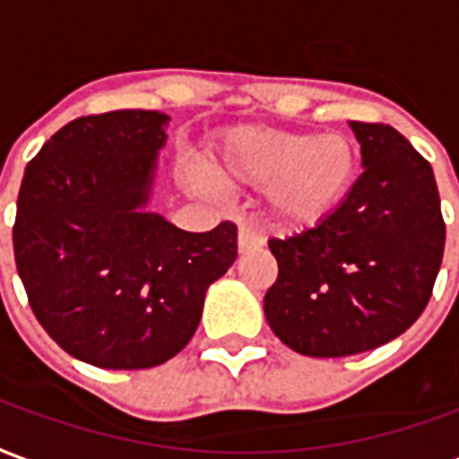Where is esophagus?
Listing matches in <instances>:
<instances>
[{
    "label": "esophagus",
    "instance_id": "esophagus-1",
    "mask_svg": "<svg viewBox=\"0 0 459 459\" xmlns=\"http://www.w3.org/2000/svg\"><path fill=\"white\" fill-rule=\"evenodd\" d=\"M264 243L263 233L257 229H250V226H240L238 229V250L246 253L250 247H260Z\"/></svg>",
    "mask_w": 459,
    "mask_h": 459
}]
</instances>
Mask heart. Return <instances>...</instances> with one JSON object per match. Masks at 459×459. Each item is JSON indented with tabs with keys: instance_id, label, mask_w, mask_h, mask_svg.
<instances>
[{
	"instance_id": "b5f03b06",
	"label": "heart",
	"mask_w": 459,
	"mask_h": 459,
	"mask_svg": "<svg viewBox=\"0 0 459 459\" xmlns=\"http://www.w3.org/2000/svg\"><path fill=\"white\" fill-rule=\"evenodd\" d=\"M209 178L230 189L264 186L267 213L284 229H311L345 202L358 152L342 134L238 128L206 162Z\"/></svg>"
}]
</instances>
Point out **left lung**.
<instances>
[{"instance_id":"obj_1","label":"left lung","mask_w":459,"mask_h":459,"mask_svg":"<svg viewBox=\"0 0 459 459\" xmlns=\"http://www.w3.org/2000/svg\"><path fill=\"white\" fill-rule=\"evenodd\" d=\"M362 175L314 229L273 238L267 324L308 358L375 351L429 304L446 247L433 168L396 128L351 121Z\"/></svg>"}]
</instances>
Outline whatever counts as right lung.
I'll use <instances>...</instances> for the list:
<instances>
[{
    "label": "right lung",
    "mask_w": 459,
    "mask_h": 459,
    "mask_svg": "<svg viewBox=\"0 0 459 459\" xmlns=\"http://www.w3.org/2000/svg\"><path fill=\"white\" fill-rule=\"evenodd\" d=\"M168 121L143 108L74 118L23 172L16 270L46 333L94 368L175 358L238 255L230 221L189 233L148 212Z\"/></svg>",
    "instance_id": "right-lung-1"
}]
</instances>
